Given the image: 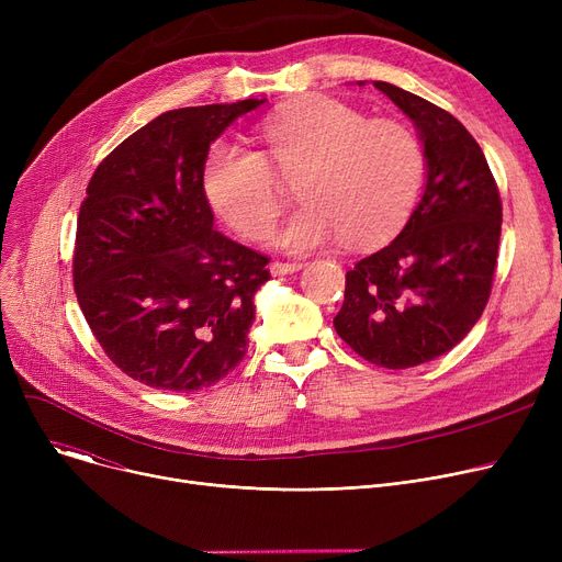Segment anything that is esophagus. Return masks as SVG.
Here are the masks:
<instances>
[{
  "label": "esophagus",
  "instance_id": "obj_1",
  "mask_svg": "<svg viewBox=\"0 0 562 562\" xmlns=\"http://www.w3.org/2000/svg\"><path fill=\"white\" fill-rule=\"evenodd\" d=\"M303 261H271V273L284 276V273H296L303 269Z\"/></svg>",
  "mask_w": 562,
  "mask_h": 562
}]
</instances>
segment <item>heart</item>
I'll use <instances>...</instances> for the list:
<instances>
[{
	"instance_id": "heart-1",
	"label": "heart",
	"mask_w": 562,
	"mask_h": 562,
	"mask_svg": "<svg viewBox=\"0 0 562 562\" xmlns=\"http://www.w3.org/2000/svg\"><path fill=\"white\" fill-rule=\"evenodd\" d=\"M263 153L218 138L202 182L218 214L246 239L271 234L284 177L299 175L303 202L278 232L289 252H310L341 234L346 246H371L396 234L419 200L426 153L419 136L392 117H367L333 98H307L269 115Z\"/></svg>"
}]
</instances>
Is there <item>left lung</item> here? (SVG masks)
Listing matches in <instances>:
<instances>
[{
  "mask_svg": "<svg viewBox=\"0 0 562 562\" xmlns=\"http://www.w3.org/2000/svg\"><path fill=\"white\" fill-rule=\"evenodd\" d=\"M373 86L417 125L426 189L396 239L346 273L335 330L367 362L407 369L445 356L476 326L504 210L481 145L458 117L394 83Z\"/></svg>",
  "mask_w": 562,
  "mask_h": 562,
  "instance_id": "left-lung-1",
  "label": "left lung"
}]
</instances>
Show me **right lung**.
I'll return each mask as SVG.
<instances>
[{"label": "right lung", "instance_id": "obj_1", "mask_svg": "<svg viewBox=\"0 0 562 562\" xmlns=\"http://www.w3.org/2000/svg\"><path fill=\"white\" fill-rule=\"evenodd\" d=\"M263 100L166 111L102 159L79 206L77 303L106 358L147 387L195 392L239 364L271 259L214 229L210 145Z\"/></svg>", "mask_w": 562, "mask_h": 562}]
</instances>
